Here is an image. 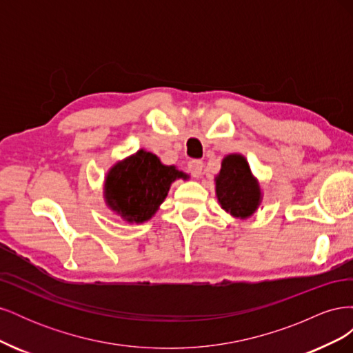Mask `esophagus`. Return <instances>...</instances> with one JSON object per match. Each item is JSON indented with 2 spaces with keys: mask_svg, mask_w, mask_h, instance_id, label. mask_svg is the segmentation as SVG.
Listing matches in <instances>:
<instances>
[{
  "mask_svg": "<svg viewBox=\"0 0 353 353\" xmlns=\"http://www.w3.org/2000/svg\"><path fill=\"white\" fill-rule=\"evenodd\" d=\"M201 169H203V162H201V160H191V162L188 163L190 174L193 175L194 178H199L201 175Z\"/></svg>",
  "mask_w": 353,
  "mask_h": 353,
  "instance_id": "esophagus-1",
  "label": "esophagus"
}]
</instances>
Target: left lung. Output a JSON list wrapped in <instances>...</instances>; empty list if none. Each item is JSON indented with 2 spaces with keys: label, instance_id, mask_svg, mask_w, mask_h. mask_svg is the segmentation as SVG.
Here are the masks:
<instances>
[{
  "label": "left lung",
  "instance_id": "8db88e82",
  "mask_svg": "<svg viewBox=\"0 0 353 353\" xmlns=\"http://www.w3.org/2000/svg\"><path fill=\"white\" fill-rule=\"evenodd\" d=\"M215 191L221 208L239 219L250 218L262 201L259 181L252 174L248 159L237 153L223 157Z\"/></svg>",
  "mask_w": 353,
  "mask_h": 353
}]
</instances>
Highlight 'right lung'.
Returning a JSON list of instances; mask_svg holds the SVG:
<instances>
[{
	"label": "right lung",
	"mask_w": 353,
	"mask_h": 353,
	"mask_svg": "<svg viewBox=\"0 0 353 353\" xmlns=\"http://www.w3.org/2000/svg\"><path fill=\"white\" fill-rule=\"evenodd\" d=\"M188 178L183 170L168 166L145 150H138L114 163L104 179V201L128 223H143L157 212L170 184Z\"/></svg>",
	"instance_id": "obj_1"
}]
</instances>
